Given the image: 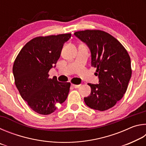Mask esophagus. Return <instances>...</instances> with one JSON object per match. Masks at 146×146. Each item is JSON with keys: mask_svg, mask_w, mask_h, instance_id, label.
Masks as SVG:
<instances>
[{"mask_svg": "<svg viewBox=\"0 0 146 146\" xmlns=\"http://www.w3.org/2000/svg\"><path fill=\"white\" fill-rule=\"evenodd\" d=\"M71 86H72L73 88H79L80 86V84H79V85H75V84H71Z\"/></svg>", "mask_w": 146, "mask_h": 146, "instance_id": "34e87169", "label": "esophagus"}]
</instances>
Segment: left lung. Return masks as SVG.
<instances>
[{"instance_id":"left-lung-1","label":"left lung","mask_w":146,"mask_h":146,"mask_svg":"<svg viewBox=\"0 0 146 146\" xmlns=\"http://www.w3.org/2000/svg\"><path fill=\"white\" fill-rule=\"evenodd\" d=\"M74 35L87 44L91 53V66L97 68L99 84H88L91 91L84 102L93 110L106 111L121 100L131 76V59L126 49L106 32L86 29Z\"/></svg>"}]
</instances>
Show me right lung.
<instances>
[{"mask_svg": "<svg viewBox=\"0 0 146 146\" xmlns=\"http://www.w3.org/2000/svg\"><path fill=\"white\" fill-rule=\"evenodd\" d=\"M71 33L38 36L26 44L13 66L15 83L22 98L34 111L47 115L68 97L71 84L49 78V71L56 64L64 44ZM55 67V66H54Z\"/></svg>", "mask_w": 146, "mask_h": 146, "instance_id": "1", "label": "right lung"}]
</instances>
